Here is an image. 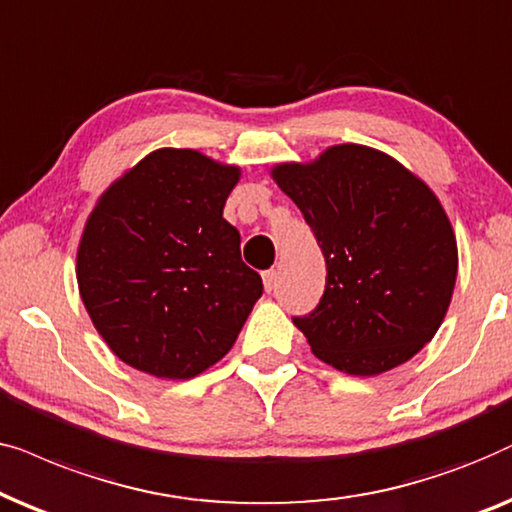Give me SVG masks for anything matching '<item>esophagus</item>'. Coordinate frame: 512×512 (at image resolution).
Instances as JSON below:
<instances>
[{
  "label": "esophagus",
  "instance_id": "34e87169",
  "mask_svg": "<svg viewBox=\"0 0 512 512\" xmlns=\"http://www.w3.org/2000/svg\"><path fill=\"white\" fill-rule=\"evenodd\" d=\"M276 278H278L276 269H269V271H264V274H262V281H264V288H267V292L276 288Z\"/></svg>",
  "mask_w": 512,
  "mask_h": 512
}]
</instances>
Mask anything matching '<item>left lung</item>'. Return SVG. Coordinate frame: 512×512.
Segmentation results:
<instances>
[{"label":"left lung","mask_w":512,"mask_h":512,"mask_svg":"<svg viewBox=\"0 0 512 512\" xmlns=\"http://www.w3.org/2000/svg\"><path fill=\"white\" fill-rule=\"evenodd\" d=\"M274 177L325 257L323 297L292 318L311 351L358 377L407 363L438 332L456 281L454 231L435 194L360 145L283 163Z\"/></svg>","instance_id":"8db88e82"}]
</instances>
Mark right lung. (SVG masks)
I'll list each match as a JSON object with an SVG mask.
<instances>
[{
	"label": "right lung",
	"instance_id": "1",
	"mask_svg": "<svg viewBox=\"0 0 512 512\" xmlns=\"http://www.w3.org/2000/svg\"><path fill=\"white\" fill-rule=\"evenodd\" d=\"M238 168L159 149L114 182L81 238L77 281L102 339L126 365L189 379L227 356L262 278L222 217Z\"/></svg>",
	"mask_w": 512,
	"mask_h": 512
}]
</instances>
